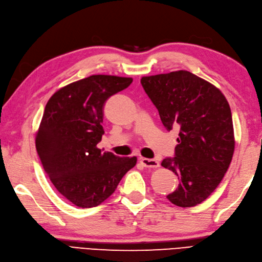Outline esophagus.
<instances>
[{
  "mask_svg": "<svg viewBox=\"0 0 262 262\" xmlns=\"http://www.w3.org/2000/svg\"><path fill=\"white\" fill-rule=\"evenodd\" d=\"M140 164H142L146 168H158L160 166L159 162L156 159H148V158H140Z\"/></svg>",
  "mask_w": 262,
  "mask_h": 262,
  "instance_id": "1",
  "label": "esophagus"
}]
</instances>
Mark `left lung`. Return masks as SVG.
Segmentation results:
<instances>
[{"instance_id": "8db88e82", "label": "left lung", "mask_w": 262, "mask_h": 262, "mask_svg": "<svg viewBox=\"0 0 262 262\" xmlns=\"http://www.w3.org/2000/svg\"><path fill=\"white\" fill-rule=\"evenodd\" d=\"M167 130H179L175 157L162 166L178 176V188L167 198L193 207L209 197L223 180L234 151L230 106L219 89L188 71L140 79Z\"/></svg>"}]
</instances>
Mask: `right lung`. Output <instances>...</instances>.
<instances>
[{
	"instance_id": "add662e5",
	"label": "right lung",
	"mask_w": 262,
	"mask_h": 262,
	"mask_svg": "<svg viewBox=\"0 0 262 262\" xmlns=\"http://www.w3.org/2000/svg\"><path fill=\"white\" fill-rule=\"evenodd\" d=\"M132 82L92 75L59 89L45 106L35 137L38 157L57 191L79 208L102 204L137 163L97 148L106 100Z\"/></svg>"
}]
</instances>
